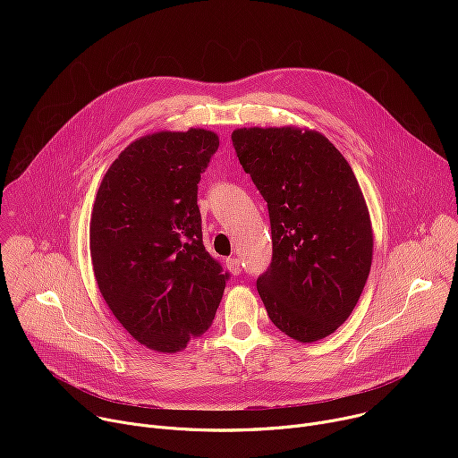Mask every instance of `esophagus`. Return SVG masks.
<instances>
[{
  "label": "esophagus",
  "mask_w": 458,
  "mask_h": 458,
  "mask_svg": "<svg viewBox=\"0 0 458 458\" xmlns=\"http://www.w3.org/2000/svg\"><path fill=\"white\" fill-rule=\"evenodd\" d=\"M226 268L233 274V276H239L241 274V260L237 257H228L226 259Z\"/></svg>",
  "instance_id": "obj_1"
}]
</instances>
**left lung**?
<instances>
[{"instance_id": "1", "label": "left lung", "mask_w": 458, "mask_h": 458, "mask_svg": "<svg viewBox=\"0 0 458 458\" xmlns=\"http://www.w3.org/2000/svg\"><path fill=\"white\" fill-rule=\"evenodd\" d=\"M244 172L268 203L274 255L257 292L299 343L332 335L352 315L371 268L373 230L359 181L317 130L237 128Z\"/></svg>"}]
</instances>
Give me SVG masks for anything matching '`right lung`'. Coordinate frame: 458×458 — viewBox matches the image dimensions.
<instances>
[{
	"label": "right lung",
	"instance_id": "1",
	"mask_svg": "<svg viewBox=\"0 0 458 458\" xmlns=\"http://www.w3.org/2000/svg\"><path fill=\"white\" fill-rule=\"evenodd\" d=\"M219 148L212 130L148 134L106 170L90 217L99 292L138 343L177 353L216 317L228 274L205 250L198 184Z\"/></svg>",
	"mask_w": 458,
	"mask_h": 458
}]
</instances>
